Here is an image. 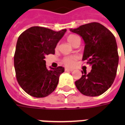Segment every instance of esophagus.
<instances>
[{"instance_id": "obj_1", "label": "esophagus", "mask_w": 125, "mask_h": 125, "mask_svg": "<svg viewBox=\"0 0 125 125\" xmlns=\"http://www.w3.org/2000/svg\"><path fill=\"white\" fill-rule=\"evenodd\" d=\"M65 71H67V72H71V71H73V69H68V68H65Z\"/></svg>"}]
</instances>
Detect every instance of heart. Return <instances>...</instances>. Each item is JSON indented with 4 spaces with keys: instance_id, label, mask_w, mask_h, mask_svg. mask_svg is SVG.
<instances>
[{
    "instance_id": "obj_1",
    "label": "heart",
    "mask_w": 125,
    "mask_h": 125,
    "mask_svg": "<svg viewBox=\"0 0 125 125\" xmlns=\"http://www.w3.org/2000/svg\"><path fill=\"white\" fill-rule=\"evenodd\" d=\"M79 39L78 36L74 34H70L67 36V40L71 45L73 46L74 43H75L76 40ZM78 59V57L76 56H66L63 58L62 60L63 63L67 67H73L76 64V62Z\"/></svg>"
}]
</instances>
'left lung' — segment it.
I'll use <instances>...</instances> for the list:
<instances>
[{
	"mask_svg": "<svg viewBox=\"0 0 125 125\" xmlns=\"http://www.w3.org/2000/svg\"><path fill=\"white\" fill-rule=\"evenodd\" d=\"M80 35L85 43L82 60H87L92 69L75 82L83 95L95 97L110 87L116 76L119 63L117 46L114 34L99 22H91L70 29Z\"/></svg>",
	"mask_w": 125,
	"mask_h": 125,
	"instance_id": "left-lung-1",
	"label": "left lung"
}]
</instances>
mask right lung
Returning a JSON list of instances; mask_svg holds the SVG:
<instances>
[{"mask_svg":"<svg viewBox=\"0 0 125 125\" xmlns=\"http://www.w3.org/2000/svg\"><path fill=\"white\" fill-rule=\"evenodd\" d=\"M32 26L19 37L14 54V67L19 84L28 95L45 97L54 91L63 67L48 69L46 55L55 53V48L66 32Z\"/></svg>","mask_w":125,"mask_h":125,"instance_id":"right-lung-1","label":"right lung"}]
</instances>
